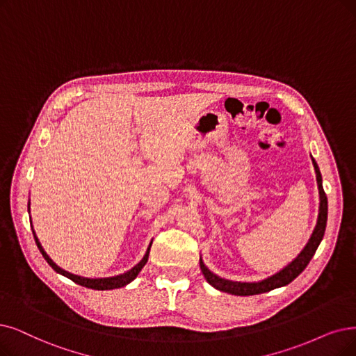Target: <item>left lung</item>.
Masks as SVG:
<instances>
[{"label":"left lung","instance_id":"left-lung-1","mask_svg":"<svg viewBox=\"0 0 356 356\" xmlns=\"http://www.w3.org/2000/svg\"><path fill=\"white\" fill-rule=\"evenodd\" d=\"M312 165H314V169H316L318 191H320V213H318V220H317L316 229H314V232H312L308 244L301 251V254L298 255V257L288 267L280 270V272L276 273L275 276L268 277L266 280H261V282H255V283H241V282H232V280L222 279L216 275H213L210 270L204 266V263L200 260L202 272H203L206 280L213 288H216L226 293L238 295V296L259 295V293H264V292H268V291L280 288V286H285V285H288V283H291L298 275L302 273V270L308 266L309 260L312 259V255L316 254V251L321 243V239L324 236V231H325V223H327V195L323 190L321 174H320V169L314 159H312Z\"/></svg>","mask_w":356,"mask_h":356}]
</instances>
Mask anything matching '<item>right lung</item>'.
<instances>
[{"instance_id": "obj_1", "label": "right lung", "mask_w": 356, "mask_h": 356, "mask_svg": "<svg viewBox=\"0 0 356 356\" xmlns=\"http://www.w3.org/2000/svg\"><path fill=\"white\" fill-rule=\"evenodd\" d=\"M33 232V236H35V241H36V245L39 248V251L42 252V255H44V259L48 261V264L55 270L56 273H60L68 279L73 280L74 283H77V285H81V286H86V288H90V289H96V291H108V289H117V288H122L125 286L127 283H130L131 280H134L137 277V275L140 273V270L145 267V264L147 263V259H149V252H150V247L147 248V252L145 254L143 260H141L138 264H136L131 270H129V272L124 273V275H120V276H113V277H105V279H86V277H80V276H76V275H71L68 272H65V270H63L61 267L56 266L51 259L49 255L44 251V248H42L40 243L38 241L36 235H35V231L32 229ZM152 245V244H150Z\"/></svg>"}]
</instances>
